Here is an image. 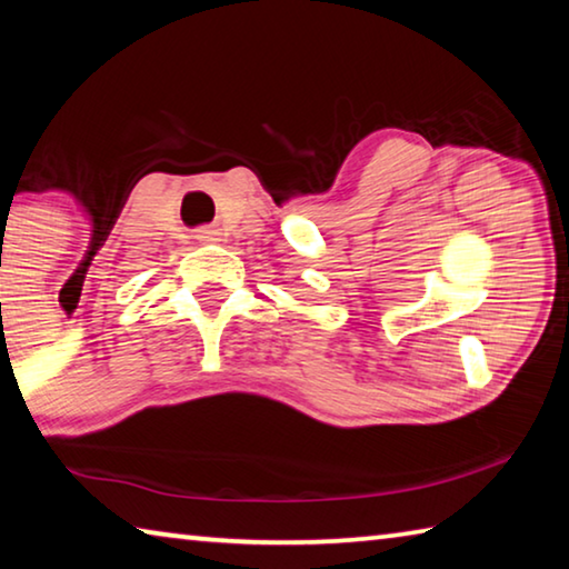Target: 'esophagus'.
Returning a JSON list of instances; mask_svg holds the SVG:
<instances>
[{"mask_svg": "<svg viewBox=\"0 0 569 569\" xmlns=\"http://www.w3.org/2000/svg\"><path fill=\"white\" fill-rule=\"evenodd\" d=\"M198 240H200V243H218L220 233H218L216 228H200L198 230Z\"/></svg>", "mask_w": 569, "mask_h": 569, "instance_id": "obj_1", "label": "esophagus"}]
</instances>
